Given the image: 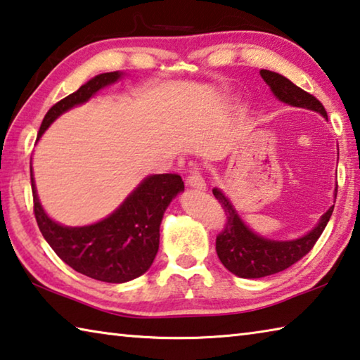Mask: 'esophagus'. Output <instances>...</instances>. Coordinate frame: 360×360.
Wrapping results in <instances>:
<instances>
[{"label": "esophagus", "instance_id": "obj_1", "mask_svg": "<svg viewBox=\"0 0 360 360\" xmlns=\"http://www.w3.org/2000/svg\"><path fill=\"white\" fill-rule=\"evenodd\" d=\"M187 186L191 188H195V191H206V182L205 178L202 176V173L198 172L197 168L192 169L191 174L187 178Z\"/></svg>", "mask_w": 360, "mask_h": 360}]
</instances>
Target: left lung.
Wrapping results in <instances>:
<instances>
[{
  "instance_id": "1",
  "label": "left lung",
  "mask_w": 360,
  "mask_h": 360,
  "mask_svg": "<svg viewBox=\"0 0 360 360\" xmlns=\"http://www.w3.org/2000/svg\"><path fill=\"white\" fill-rule=\"evenodd\" d=\"M260 76L279 101L294 108L311 109V111L319 112L322 117L327 119V112L324 106L321 105V101L300 87H297L288 77L270 70H260ZM212 193L219 200V203L222 205L225 216H227L225 229L216 238L217 257L229 271L248 279L275 275V273L294 265L303 255H307L316 245L322 231H324L328 219L333 212L332 205L321 216L316 227L309 230L307 235L300 236V238L278 241L260 236L249 229L221 188H212ZM333 197L337 198V188H335Z\"/></svg>"
}]
</instances>
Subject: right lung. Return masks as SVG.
Here are the masks:
<instances>
[{
  "label": "right lung",
  "mask_w": 360,
  "mask_h": 360,
  "mask_svg": "<svg viewBox=\"0 0 360 360\" xmlns=\"http://www.w3.org/2000/svg\"><path fill=\"white\" fill-rule=\"evenodd\" d=\"M122 76L120 71L103 72L53 105L42 120L38 141L63 112L87 103ZM32 191L36 222L58 257L85 276L120 284L144 275L150 268L160 243L163 214L176 195L184 192V182L179 174L148 176L111 214L82 227H68L47 216L36 192L33 169Z\"/></svg>",
  "instance_id": "right-lung-1"
}]
</instances>
